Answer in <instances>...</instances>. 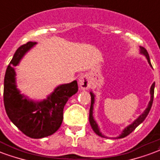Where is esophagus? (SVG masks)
<instances>
[{"instance_id": "1", "label": "esophagus", "mask_w": 160, "mask_h": 160, "mask_svg": "<svg viewBox=\"0 0 160 160\" xmlns=\"http://www.w3.org/2000/svg\"><path fill=\"white\" fill-rule=\"evenodd\" d=\"M78 84L82 89L87 90L91 87V81L88 75L81 76L78 79Z\"/></svg>"}]
</instances>
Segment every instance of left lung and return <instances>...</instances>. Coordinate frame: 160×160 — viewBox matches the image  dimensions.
<instances>
[{"label": "left lung", "mask_w": 160, "mask_h": 160, "mask_svg": "<svg viewBox=\"0 0 160 160\" xmlns=\"http://www.w3.org/2000/svg\"><path fill=\"white\" fill-rule=\"evenodd\" d=\"M140 54L146 57V59L148 60V64L150 65V67H152V65H151V62H150L148 53V51L146 50L145 48L140 46ZM154 86H155V82H153V84H152V86H151V88H150V100L149 102H148V104L147 108L145 109V110L142 113L141 115H140L138 118L136 119L135 121H133V122H132L130 125H128L127 127H125L124 129L122 130V132H121V134H120L116 138H123L125 137H127V135H129L132 131L135 130L136 127H138L139 125L141 124L142 122L145 120V118L147 117V116L148 115V113H149L150 110H151L152 104H153V93H154ZM90 95H91V106H90L89 110V122L90 125H91V127L93 128V132H94L98 136L101 137V138H107V137H105V136L100 132V129H99V127H98L96 121L94 120V117H93V104H94V101H95V95H94V93H93L92 91L90 92Z\"/></svg>", "instance_id": "obj_1"}]
</instances>
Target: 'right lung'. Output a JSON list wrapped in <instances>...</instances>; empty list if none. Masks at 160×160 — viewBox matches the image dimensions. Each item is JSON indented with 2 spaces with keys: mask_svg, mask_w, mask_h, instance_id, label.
Masks as SVG:
<instances>
[{
  "mask_svg": "<svg viewBox=\"0 0 160 160\" xmlns=\"http://www.w3.org/2000/svg\"><path fill=\"white\" fill-rule=\"evenodd\" d=\"M36 44L28 42L16 50L5 74L3 98L6 112L13 124L31 138H42L60 128L65 104L78 92V87L76 80L59 85L43 100H33L21 93L17 88L14 67Z\"/></svg>",
  "mask_w": 160,
  "mask_h": 160,
  "instance_id": "add662e5",
  "label": "right lung"
}]
</instances>
